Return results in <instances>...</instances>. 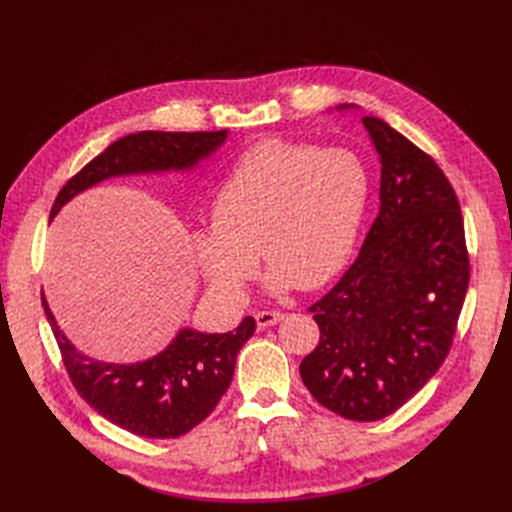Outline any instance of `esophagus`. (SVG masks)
I'll use <instances>...</instances> for the list:
<instances>
[{"label":"esophagus","instance_id":"1","mask_svg":"<svg viewBox=\"0 0 512 512\" xmlns=\"http://www.w3.org/2000/svg\"><path fill=\"white\" fill-rule=\"evenodd\" d=\"M284 318L282 312H256V324L258 329H267V327H273V324H277Z\"/></svg>","mask_w":512,"mask_h":512}]
</instances>
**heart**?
Listing matches in <instances>:
<instances>
[{"instance_id":"1","label":"heart","mask_w":512,"mask_h":512,"mask_svg":"<svg viewBox=\"0 0 512 512\" xmlns=\"http://www.w3.org/2000/svg\"><path fill=\"white\" fill-rule=\"evenodd\" d=\"M367 200L369 173L354 151L267 138L215 185L211 226L194 235L196 262L211 286L241 294L258 250L273 292L318 288L350 256Z\"/></svg>"}]
</instances>
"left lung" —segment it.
Returning <instances> with one entry per match:
<instances>
[{
	"label": "left lung",
	"instance_id": "8db88e82",
	"mask_svg": "<svg viewBox=\"0 0 512 512\" xmlns=\"http://www.w3.org/2000/svg\"><path fill=\"white\" fill-rule=\"evenodd\" d=\"M363 126L382 164L380 213L359 258L309 307L320 342L299 371L320 406L380 421L444 363L470 260L459 200L440 166L386 121L363 117Z\"/></svg>",
	"mask_w": 512,
	"mask_h": 512
}]
</instances>
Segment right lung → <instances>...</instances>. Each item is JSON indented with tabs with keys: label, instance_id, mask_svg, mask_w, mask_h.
<instances>
[{
	"label": "right lung",
	"instance_id": "obj_1",
	"mask_svg": "<svg viewBox=\"0 0 512 512\" xmlns=\"http://www.w3.org/2000/svg\"><path fill=\"white\" fill-rule=\"evenodd\" d=\"M228 130L218 132H136L108 145L59 190L51 220L68 200L100 181L121 175L190 170L218 151ZM61 359L74 389L106 421L143 438H179L220 404L235 374L237 354L254 335L256 320L245 316L230 333L181 329L160 354L141 363L96 361L72 346L59 329L42 292Z\"/></svg>",
	"mask_w": 512,
	"mask_h": 512
}]
</instances>
